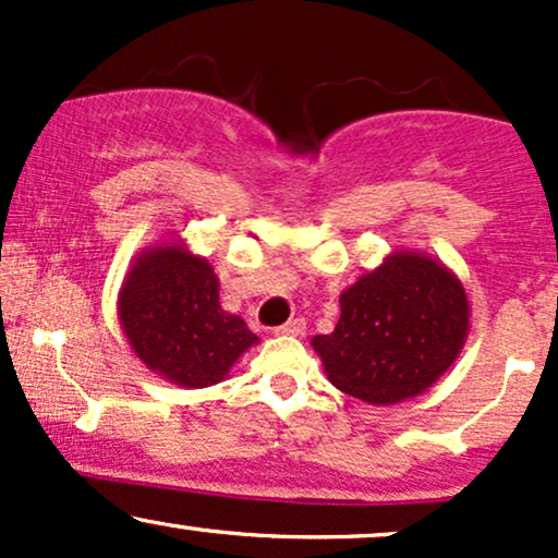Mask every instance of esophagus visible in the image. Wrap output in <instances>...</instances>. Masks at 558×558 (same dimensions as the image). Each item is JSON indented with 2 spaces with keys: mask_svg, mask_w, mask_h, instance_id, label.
<instances>
[{
  "mask_svg": "<svg viewBox=\"0 0 558 558\" xmlns=\"http://www.w3.org/2000/svg\"><path fill=\"white\" fill-rule=\"evenodd\" d=\"M304 328H306V323L301 317L288 319L286 325L275 328V336H304Z\"/></svg>",
  "mask_w": 558,
  "mask_h": 558,
  "instance_id": "obj_1",
  "label": "esophagus"
}]
</instances>
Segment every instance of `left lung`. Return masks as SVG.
I'll return each mask as SVG.
<instances>
[{
    "mask_svg": "<svg viewBox=\"0 0 558 558\" xmlns=\"http://www.w3.org/2000/svg\"><path fill=\"white\" fill-rule=\"evenodd\" d=\"M470 299L440 259L393 252L341 293V317L312 338L328 380L373 407L425 393L462 354Z\"/></svg>",
    "mask_w": 558,
    "mask_h": 558,
    "instance_id": "left-lung-1",
    "label": "left lung"
}]
</instances>
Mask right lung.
<instances>
[{
    "label": "right lung",
    "mask_w": 558,
    "mask_h": 558,
    "mask_svg": "<svg viewBox=\"0 0 558 558\" xmlns=\"http://www.w3.org/2000/svg\"><path fill=\"white\" fill-rule=\"evenodd\" d=\"M118 319L133 354L172 386L207 388L259 338L220 306V280L183 241L157 243L133 259L118 293Z\"/></svg>",
    "instance_id": "add662e5"
}]
</instances>
